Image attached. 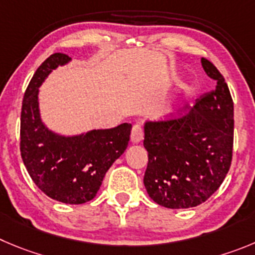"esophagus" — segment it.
<instances>
[{"instance_id": "1", "label": "esophagus", "mask_w": 255, "mask_h": 255, "mask_svg": "<svg viewBox=\"0 0 255 255\" xmlns=\"http://www.w3.org/2000/svg\"><path fill=\"white\" fill-rule=\"evenodd\" d=\"M130 139L133 143H139L143 139V128L141 125H134L130 132Z\"/></svg>"}]
</instances>
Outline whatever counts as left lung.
<instances>
[{
  "label": "left lung",
  "instance_id": "1",
  "mask_svg": "<svg viewBox=\"0 0 255 255\" xmlns=\"http://www.w3.org/2000/svg\"><path fill=\"white\" fill-rule=\"evenodd\" d=\"M201 65L216 80L215 89L170 120L144 123L148 163L143 184L154 203L168 209L205 203L232 165L234 103L216 66L205 58Z\"/></svg>",
  "mask_w": 255,
  "mask_h": 255
}]
</instances>
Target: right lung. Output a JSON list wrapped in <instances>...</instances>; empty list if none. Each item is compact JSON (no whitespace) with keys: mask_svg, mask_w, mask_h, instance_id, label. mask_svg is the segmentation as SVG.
<instances>
[{"mask_svg":"<svg viewBox=\"0 0 255 255\" xmlns=\"http://www.w3.org/2000/svg\"><path fill=\"white\" fill-rule=\"evenodd\" d=\"M70 60L61 52L52 54L28 83L21 109L20 151L28 175L45 195L79 205L94 199L107 171L126 151L132 125L122 123L69 137L44 125L39 109L40 85L54 69Z\"/></svg>","mask_w":255,"mask_h":255,"instance_id":"1","label":"right lung"}]
</instances>
